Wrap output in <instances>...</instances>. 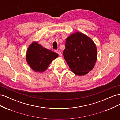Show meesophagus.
<instances>
[{"mask_svg":"<svg viewBox=\"0 0 120 120\" xmlns=\"http://www.w3.org/2000/svg\"><path fill=\"white\" fill-rule=\"evenodd\" d=\"M58 54H59V56H61V52H60V51H59V50H56L55 51Z\"/></svg>","mask_w":120,"mask_h":120,"instance_id":"1","label":"esophagus"}]
</instances>
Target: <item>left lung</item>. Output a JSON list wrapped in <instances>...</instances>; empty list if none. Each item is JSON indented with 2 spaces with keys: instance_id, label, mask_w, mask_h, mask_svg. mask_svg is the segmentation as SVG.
I'll return each mask as SVG.
<instances>
[{
  "instance_id": "left-lung-1",
  "label": "left lung",
  "mask_w": 120,
  "mask_h": 120,
  "mask_svg": "<svg viewBox=\"0 0 120 120\" xmlns=\"http://www.w3.org/2000/svg\"><path fill=\"white\" fill-rule=\"evenodd\" d=\"M65 45L64 58L75 74L83 75L93 70L97 60V49L91 38L76 32L68 36Z\"/></svg>"
}]
</instances>
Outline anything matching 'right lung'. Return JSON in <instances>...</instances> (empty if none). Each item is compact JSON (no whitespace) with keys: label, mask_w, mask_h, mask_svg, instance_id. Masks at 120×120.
<instances>
[{"label":"right lung","mask_w":120,"mask_h":120,"mask_svg":"<svg viewBox=\"0 0 120 120\" xmlns=\"http://www.w3.org/2000/svg\"><path fill=\"white\" fill-rule=\"evenodd\" d=\"M59 56V54L49 50L38 42L34 41L28 46L26 60L29 66L35 72L45 71L50 64Z\"/></svg>","instance_id":"obj_1"}]
</instances>
